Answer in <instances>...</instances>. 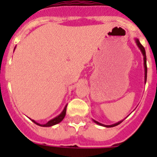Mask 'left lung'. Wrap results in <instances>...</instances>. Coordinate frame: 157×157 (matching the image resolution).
Returning <instances> with one entry per match:
<instances>
[{"label":"left lung","mask_w":157,"mask_h":157,"mask_svg":"<svg viewBox=\"0 0 157 157\" xmlns=\"http://www.w3.org/2000/svg\"><path fill=\"white\" fill-rule=\"evenodd\" d=\"M135 42H136L137 45H138V47L139 48V50H141L142 54H143V56H144V71H145V76H144V80H145V83H146L147 81V57H146V51H145V49H144V47L143 46V45H141V43L139 42V39H137V38H135ZM94 122V123H96V124H99V125H102V126H104V127H107V128H109V127H114V126H117V125H118L119 124H121L124 120H122V121H118L117 123H115V124H110V125H106V124H101V123H99V122H98L97 121H95V120H93Z\"/></svg>","instance_id":"8db88e82"}]
</instances>
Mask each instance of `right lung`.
Here are the masks:
<instances>
[{"instance_id": "obj_1", "label": "right lung", "mask_w": 157, "mask_h": 157, "mask_svg": "<svg viewBox=\"0 0 157 157\" xmlns=\"http://www.w3.org/2000/svg\"><path fill=\"white\" fill-rule=\"evenodd\" d=\"M15 49V48H14ZM67 104L64 107L63 110V112L60 113V114L59 115V116H57L56 117H54V118H53V119H51L50 121H49L46 123V124H39V123H37V122H36L34 120H32V121L34 122L35 124H36L37 125H40V126H42V127H50V126H53V125H54V124H59V122H61L62 121H63V119L64 118V117H65V115H66V110H67Z\"/></svg>"}]
</instances>
